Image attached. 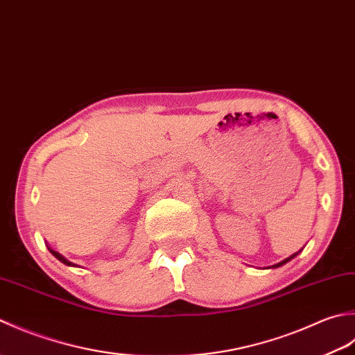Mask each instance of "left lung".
Wrapping results in <instances>:
<instances>
[{
  "mask_svg": "<svg viewBox=\"0 0 355 355\" xmlns=\"http://www.w3.org/2000/svg\"><path fill=\"white\" fill-rule=\"evenodd\" d=\"M299 254V252H295V254H293V256H289V257H286L285 260H282V262H279V263H276V265H274V268H277V266H282V265H285L286 262H289V260H291V259H294L295 256H297Z\"/></svg>",
  "mask_w": 355,
  "mask_h": 355,
  "instance_id": "1",
  "label": "left lung"
}]
</instances>
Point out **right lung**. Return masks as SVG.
<instances>
[{
	"mask_svg": "<svg viewBox=\"0 0 355 355\" xmlns=\"http://www.w3.org/2000/svg\"><path fill=\"white\" fill-rule=\"evenodd\" d=\"M49 250H50V252H52V254H53V256H55V257H56L58 260H60V262H62L64 265H69V266H76L75 263H71V262H69V260H67L66 257H64V256H61V254H60V252H56V251H53L52 248H49Z\"/></svg>",
	"mask_w": 355,
	"mask_h": 355,
	"instance_id": "right-lung-1",
	"label": "right lung"
}]
</instances>
